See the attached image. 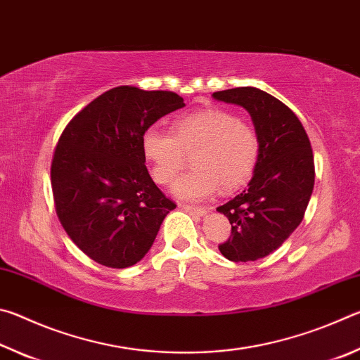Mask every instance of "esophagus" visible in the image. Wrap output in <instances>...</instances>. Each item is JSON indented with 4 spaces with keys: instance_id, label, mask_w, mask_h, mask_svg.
I'll list each match as a JSON object with an SVG mask.
<instances>
[{
    "instance_id": "1",
    "label": "esophagus",
    "mask_w": 360,
    "mask_h": 360,
    "mask_svg": "<svg viewBox=\"0 0 360 360\" xmlns=\"http://www.w3.org/2000/svg\"><path fill=\"white\" fill-rule=\"evenodd\" d=\"M181 208L191 212V214H195V216H205L206 214V208H203V206H192V205H181Z\"/></svg>"
}]
</instances>
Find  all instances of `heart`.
<instances>
[{"label": "heart", "mask_w": 360, "mask_h": 360, "mask_svg": "<svg viewBox=\"0 0 360 360\" xmlns=\"http://www.w3.org/2000/svg\"><path fill=\"white\" fill-rule=\"evenodd\" d=\"M141 146L152 176L162 186L173 184L186 165V154L195 150V168L174 186V193L182 200L206 198L219 186L224 191L243 186L252 176L260 152L252 127L217 108L184 115L174 122L172 131L149 127Z\"/></svg>", "instance_id": "b5f03b06"}]
</instances>
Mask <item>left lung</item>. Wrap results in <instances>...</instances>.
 <instances>
[{"label":"left lung","mask_w":360,"mask_h":360,"mask_svg":"<svg viewBox=\"0 0 360 360\" xmlns=\"http://www.w3.org/2000/svg\"><path fill=\"white\" fill-rule=\"evenodd\" d=\"M212 98L245 108L260 143L248 188L217 208L231 225L219 251L231 262L257 260L276 251L300 225L314 187L313 149L297 115L264 90L236 87Z\"/></svg>","instance_id":"8db88e82"}]
</instances>
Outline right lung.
<instances>
[{"instance_id": "add662e5", "label": "right lung", "mask_w": 360, "mask_h": 360, "mask_svg": "<svg viewBox=\"0 0 360 360\" xmlns=\"http://www.w3.org/2000/svg\"><path fill=\"white\" fill-rule=\"evenodd\" d=\"M184 100L174 92L120 85L66 125L53 152L57 216L75 245L109 268L141 260L176 205L146 168L143 133Z\"/></svg>"}]
</instances>
